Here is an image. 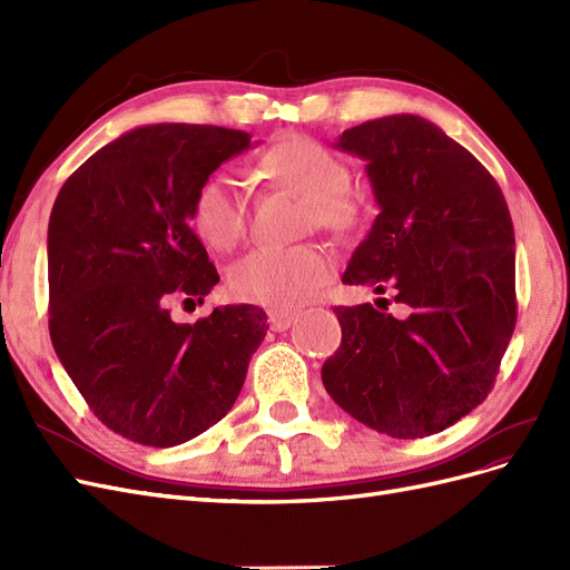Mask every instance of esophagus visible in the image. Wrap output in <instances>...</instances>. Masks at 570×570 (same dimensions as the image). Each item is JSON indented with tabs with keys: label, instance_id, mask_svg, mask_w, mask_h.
Masks as SVG:
<instances>
[{
	"label": "esophagus",
	"instance_id": "esophagus-1",
	"mask_svg": "<svg viewBox=\"0 0 570 570\" xmlns=\"http://www.w3.org/2000/svg\"><path fill=\"white\" fill-rule=\"evenodd\" d=\"M295 316H297V314L283 312V308H271V312H268L271 331H275V333H283V331H287V327L292 325V321H295Z\"/></svg>",
	"mask_w": 570,
	"mask_h": 570
}]
</instances>
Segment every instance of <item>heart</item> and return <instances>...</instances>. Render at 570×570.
Masks as SVG:
<instances>
[{
    "label": "heart",
    "instance_id": "b5f03b06",
    "mask_svg": "<svg viewBox=\"0 0 570 570\" xmlns=\"http://www.w3.org/2000/svg\"><path fill=\"white\" fill-rule=\"evenodd\" d=\"M258 168L268 183L306 199L308 220L318 228L350 233L358 226L364 206L347 187V166L312 137L289 135L273 142L258 157ZM247 199L233 176L218 170L199 183L189 220L212 249H233L247 233ZM333 271L335 258L321 245L258 247L233 264L228 287L239 302L285 312L314 299L316 292L333 278Z\"/></svg>",
    "mask_w": 570,
    "mask_h": 570
}]
</instances>
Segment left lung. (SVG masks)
<instances>
[{
    "label": "left lung",
    "instance_id": "1",
    "mask_svg": "<svg viewBox=\"0 0 570 570\" xmlns=\"http://www.w3.org/2000/svg\"><path fill=\"white\" fill-rule=\"evenodd\" d=\"M366 161L381 214L342 275L394 292L335 306L337 352L321 368L335 404L377 433L435 435L482 404L515 327V239L490 170L435 124L396 114L340 135ZM386 306L380 312V302Z\"/></svg>",
    "mask_w": 570,
    "mask_h": 570
}]
</instances>
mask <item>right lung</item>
I'll return each instance as SVG.
<instances>
[{
  "mask_svg": "<svg viewBox=\"0 0 570 570\" xmlns=\"http://www.w3.org/2000/svg\"><path fill=\"white\" fill-rule=\"evenodd\" d=\"M249 142L233 128L142 126L59 189L47 230L51 344L95 416L132 442L176 446L218 423L266 337L252 304L170 318V304H202L218 283L189 228L197 187Z\"/></svg>",
  "mask_w": 570,
  "mask_h": 570,
  "instance_id": "1",
  "label": "right lung"
}]
</instances>
